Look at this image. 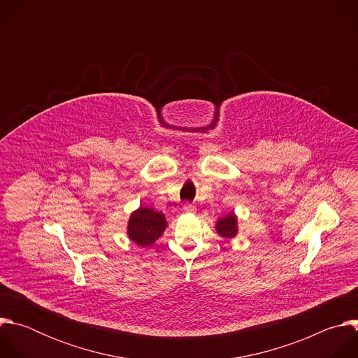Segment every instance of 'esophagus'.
<instances>
[{
	"label": "esophagus",
	"mask_w": 358,
	"mask_h": 358,
	"mask_svg": "<svg viewBox=\"0 0 358 358\" xmlns=\"http://www.w3.org/2000/svg\"><path fill=\"white\" fill-rule=\"evenodd\" d=\"M182 211L188 213V214H194L196 211V208H195V206H192V203H184Z\"/></svg>",
	"instance_id": "1"
}]
</instances>
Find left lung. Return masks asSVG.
<instances>
[{
  "mask_svg": "<svg viewBox=\"0 0 358 358\" xmlns=\"http://www.w3.org/2000/svg\"><path fill=\"white\" fill-rule=\"evenodd\" d=\"M215 229H217V232L222 238L232 239L238 234V220H236V215L234 213H231L227 217L218 220L217 225H215Z\"/></svg>",
  "mask_w": 358,
  "mask_h": 358,
  "instance_id": "1",
  "label": "left lung"
}]
</instances>
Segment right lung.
<instances>
[{"mask_svg":"<svg viewBox=\"0 0 358 358\" xmlns=\"http://www.w3.org/2000/svg\"><path fill=\"white\" fill-rule=\"evenodd\" d=\"M166 227L167 221L163 213L140 207L130 215L127 235L134 243L140 246H150L163 235Z\"/></svg>","mask_w":358,"mask_h":358,"instance_id":"add662e5","label":"right lung"}]
</instances>
